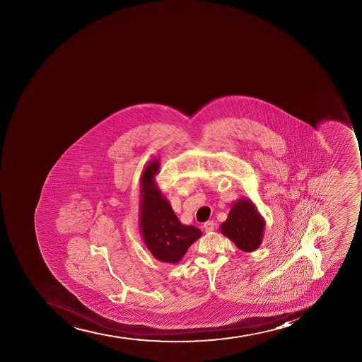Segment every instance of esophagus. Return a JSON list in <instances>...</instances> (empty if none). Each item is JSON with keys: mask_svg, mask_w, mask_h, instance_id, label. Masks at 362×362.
I'll list each match as a JSON object with an SVG mask.
<instances>
[{"mask_svg": "<svg viewBox=\"0 0 362 362\" xmlns=\"http://www.w3.org/2000/svg\"><path fill=\"white\" fill-rule=\"evenodd\" d=\"M204 229H205L206 233H211V231L214 230L215 229V223L213 221H207L205 224H204Z\"/></svg>", "mask_w": 362, "mask_h": 362, "instance_id": "1", "label": "esophagus"}]
</instances>
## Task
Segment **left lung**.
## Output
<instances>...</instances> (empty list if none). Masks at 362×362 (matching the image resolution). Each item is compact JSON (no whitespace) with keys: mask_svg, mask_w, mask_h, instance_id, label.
Returning <instances> with one entry per match:
<instances>
[{"mask_svg":"<svg viewBox=\"0 0 362 362\" xmlns=\"http://www.w3.org/2000/svg\"><path fill=\"white\" fill-rule=\"evenodd\" d=\"M265 218L250 199L233 202L228 218L221 224L223 236L234 242L238 249L253 252L260 247L265 230Z\"/></svg>","mask_w":362,"mask_h":362,"instance_id":"8db88e82","label":"left lung"}]
</instances>
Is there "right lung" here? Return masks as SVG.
Wrapping results in <instances>:
<instances>
[{
    "label": "right lung",
    "mask_w": 362,
    "mask_h": 362,
    "mask_svg": "<svg viewBox=\"0 0 362 362\" xmlns=\"http://www.w3.org/2000/svg\"><path fill=\"white\" fill-rule=\"evenodd\" d=\"M160 167V160L153 158L141 175L139 224L144 243L151 255L160 262L177 264L202 233L193 226L180 223L157 186L155 177Z\"/></svg>",
    "instance_id": "add662e5"
}]
</instances>
